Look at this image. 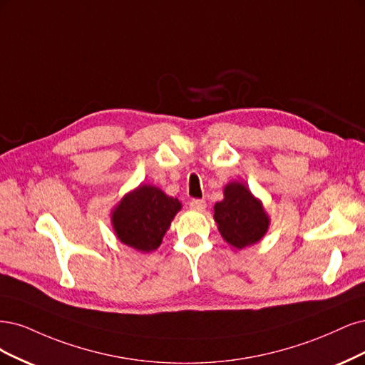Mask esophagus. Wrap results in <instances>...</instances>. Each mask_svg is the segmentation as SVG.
Returning <instances> with one entry per match:
<instances>
[{"label":"esophagus","instance_id":"1","mask_svg":"<svg viewBox=\"0 0 365 365\" xmlns=\"http://www.w3.org/2000/svg\"><path fill=\"white\" fill-rule=\"evenodd\" d=\"M190 207L194 210H198V212H202V210H205L206 207V202L202 198H192L190 202Z\"/></svg>","mask_w":365,"mask_h":365}]
</instances>
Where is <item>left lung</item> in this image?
I'll return each instance as SVG.
<instances>
[{
	"label": "left lung",
	"instance_id": "left-lung-1",
	"mask_svg": "<svg viewBox=\"0 0 365 365\" xmlns=\"http://www.w3.org/2000/svg\"><path fill=\"white\" fill-rule=\"evenodd\" d=\"M218 230L230 245L244 249L259 241L268 229L262 203L242 183L232 182L225 187V200L214 206Z\"/></svg>",
	"mask_w": 365,
	"mask_h": 365
}]
</instances>
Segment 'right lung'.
Masks as SVG:
<instances>
[{"label": "right lung", "mask_w": 365, "mask_h": 365, "mask_svg": "<svg viewBox=\"0 0 365 365\" xmlns=\"http://www.w3.org/2000/svg\"><path fill=\"white\" fill-rule=\"evenodd\" d=\"M179 210L178 198L168 197L156 186L140 185L113 210V229L121 242L139 252H151L160 245Z\"/></svg>", "instance_id": "add662e5"}]
</instances>
